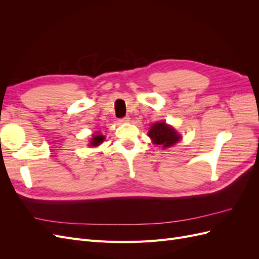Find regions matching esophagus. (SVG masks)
<instances>
[{
  "label": "esophagus",
  "instance_id": "obj_1",
  "mask_svg": "<svg viewBox=\"0 0 259 259\" xmlns=\"http://www.w3.org/2000/svg\"><path fill=\"white\" fill-rule=\"evenodd\" d=\"M120 122L121 123H127V122H130V116L122 117V119H120Z\"/></svg>",
  "mask_w": 259,
  "mask_h": 259
}]
</instances>
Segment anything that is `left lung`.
Instances as JSON below:
<instances>
[{
    "label": "left lung",
    "instance_id": "8db88e82",
    "mask_svg": "<svg viewBox=\"0 0 259 259\" xmlns=\"http://www.w3.org/2000/svg\"><path fill=\"white\" fill-rule=\"evenodd\" d=\"M149 137L152 139L153 144L160 145L164 148L171 147L180 138L177 132L164 122L154 123L149 131Z\"/></svg>",
    "mask_w": 259,
    "mask_h": 259
}]
</instances>
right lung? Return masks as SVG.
<instances>
[{
  "label": "right lung",
  "mask_w": 259,
  "mask_h": 259,
  "mask_svg": "<svg viewBox=\"0 0 259 259\" xmlns=\"http://www.w3.org/2000/svg\"><path fill=\"white\" fill-rule=\"evenodd\" d=\"M104 139H105V137H104L103 135H95V136H94V138L92 139L91 146L96 147V146H98L99 144L103 143V140H104Z\"/></svg>",
  "instance_id": "obj_1"
}]
</instances>
